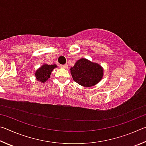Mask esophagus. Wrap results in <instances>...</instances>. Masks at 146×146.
Wrapping results in <instances>:
<instances>
[{
    "mask_svg": "<svg viewBox=\"0 0 146 146\" xmlns=\"http://www.w3.org/2000/svg\"><path fill=\"white\" fill-rule=\"evenodd\" d=\"M60 68H68V64H64V65H59Z\"/></svg>",
    "mask_w": 146,
    "mask_h": 146,
    "instance_id": "34e87169",
    "label": "esophagus"
}]
</instances>
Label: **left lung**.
<instances>
[{"instance_id":"8db88e82","label":"left lung","mask_w":146,"mask_h":146,"mask_svg":"<svg viewBox=\"0 0 146 146\" xmlns=\"http://www.w3.org/2000/svg\"><path fill=\"white\" fill-rule=\"evenodd\" d=\"M70 70L74 81L84 87L97 84L103 76V70L99 64L85 58L78 60Z\"/></svg>"}]
</instances>
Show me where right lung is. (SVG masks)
Segmentation results:
<instances>
[{"mask_svg":"<svg viewBox=\"0 0 146 146\" xmlns=\"http://www.w3.org/2000/svg\"><path fill=\"white\" fill-rule=\"evenodd\" d=\"M56 67V66L55 64H54V65L44 64L38 70H36L35 74L36 78H37V80L40 81L42 82H45L50 77L51 71Z\"/></svg>","mask_w":146,"mask_h":146,"instance_id":"add662e5","label":"right lung"}]
</instances>
